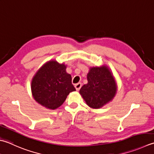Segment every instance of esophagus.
Listing matches in <instances>:
<instances>
[{
    "mask_svg": "<svg viewBox=\"0 0 154 154\" xmlns=\"http://www.w3.org/2000/svg\"><path fill=\"white\" fill-rule=\"evenodd\" d=\"M81 86H82V84H81V83H78L75 85V89H76L77 91H79V90L81 89Z\"/></svg>",
    "mask_w": 154,
    "mask_h": 154,
    "instance_id": "34e87169",
    "label": "esophagus"
}]
</instances>
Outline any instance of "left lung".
I'll use <instances>...</instances> for the list:
<instances>
[{
  "label": "left lung",
  "mask_w": 154,
  "mask_h": 154,
  "mask_svg": "<svg viewBox=\"0 0 154 154\" xmlns=\"http://www.w3.org/2000/svg\"><path fill=\"white\" fill-rule=\"evenodd\" d=\"M87 78L88 82L81 87L79 93L89 107L99 109L113 100L117 86L107 66L90 67Z\"/></svg>",
  "instance_id": "left-lung-1"
}]
</instances>
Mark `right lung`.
<instances>
[{
	"instance_id": "obj_1",
	"label": "right lung",
	"mask_w": 154,
	"mask_h": 154,
	"mask_svg": "<svg viewBox=\"0 0 154 154\" xmlns=\"http://www.w3.org/2000/svg\"><path fill=\"white\" fill-rule=\"evenodd\" d=\"M64 63L55 60L47 62L38 69L31 81L35 100L49 109H56L64 103L69 93L76 91L71 75L66 71Z\"/></svg>"
}]
</instances>
